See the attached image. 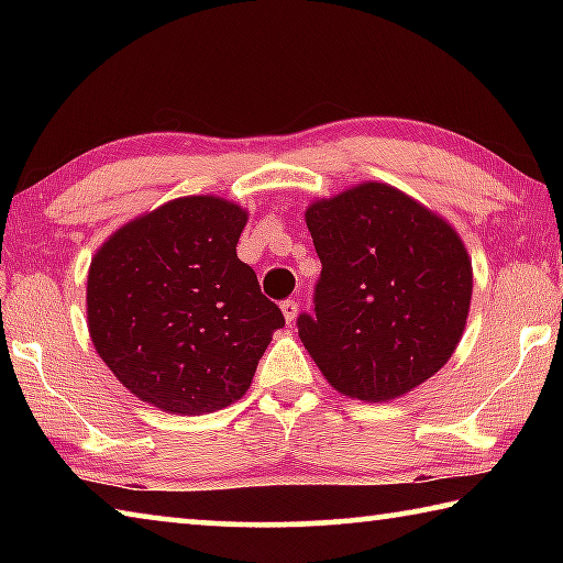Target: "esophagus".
<instances>
[{
	"mask_svg": "<svg viewBox=\"0 0 563 563\" xmlns=\"http://www.w3.org/2000/svg\"><path fill=\"white\" fill-rule=\"evenodd\" d=\"M280 310H283L285 322H288V325H292V320L298 318V302H295V300H285V302L280 305Z\"/></svg>",
	"mask_w": 563,
	"mask_h": 563,
	"instance_id": "34e87169",
	"label": "esophagus"
}]
</instances>
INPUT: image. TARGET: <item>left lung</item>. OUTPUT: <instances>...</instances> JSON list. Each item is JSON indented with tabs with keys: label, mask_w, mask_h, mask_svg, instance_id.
Segmentation results:
<instances>
[{
	"label": "left lung",
	"mask_w": 563,
	"mask_h": 563,
	"mask_svg": "<svg viewBox=\"0 0 563 563\" xmlns=\"http://www.w3.org/2000/svg\"><path fill=\"white\" fill-rule=\"evenodd\" d=\"M305 225L322 273L298 335L322 377L345 397L389 402L440 373L474 285L454 225L379 180L312 201Z\"/></svg>",
	"instance_id": "obj_1"
}]
</instances>
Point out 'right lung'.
<instances>
[{"mask_svg": "<svg viewBox=\"0 0 563 563\" xmlns=\"http://www.w3.org/2000/svg\"><path fill=\"white\" fill-rule=\"evenodd\" d=\"M245 223V208L221 196H184L123 223L93 253L89 335L141 402L206 415L251 387L285 318L238 258Z\"/></svg>", "mask_w": 563, "mask_h": 563, "instance_id": "right-lung-1", "label": "right lung"}]
</instances>
